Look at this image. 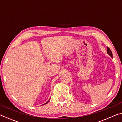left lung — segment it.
I'll list each match as a JSON object with an SVG mask.
<instances>
[{
	"label": "left lung",
	"mask_w": 122,
	"mask_h": 122,
	"mask_svg": "<svg viewBox=\"0 0 122 122\" xmlns=\"http://www.w3.org/2000/svg\"><path fill=\"white\" fill-rule=\"evenodd\" d=\"M107 49H107V53H108L111 57H112V52H111V51H110V48H109V47H107Z\"/></svg>",
	"instance_id": "left-lung-1"
}]
</instances>
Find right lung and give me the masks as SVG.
<instances>
[{"label": "right lung", "mask_w": 122, "mask_h": 122, "mask_svg": "<svg viewBox=\"0 0 122 122\" xmlns=\"http://www.w3.org/2000/svg\"><path fill=\"white\" fill-rule=\"evenodd\" d=\"M49 101H47V102H46V103H45V104H47V103H48V102H49Z\"/></svg>", "instance_id": "1"}]
</instances>
